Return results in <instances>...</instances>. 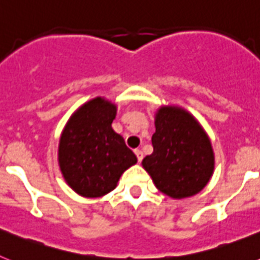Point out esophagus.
Wrapping results in <instances>:
<instances>
[{"label": "esophagus", "mask_w": 260, "mask_h": 260, "mask_svg": "<svg viewBox=\"0 0 260 260\" xmlns=\"http://www.w3.org/2000/svg\"><path fill=\"white\" fill-rule=\"evenodd\" d=\"M135 152V155H137V158H138V161L141 162L142 160H143V152H142L141 150H135L134 151Z\"/></svg>", "instance_id": "34e87169"}]
</instances>
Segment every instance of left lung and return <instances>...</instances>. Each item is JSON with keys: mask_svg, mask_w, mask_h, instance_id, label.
Wrapping results in <instances>:
<instances>
[{"mask_svg": "<svg viewBox=\"0 0 260 260\" xmlns=\"http://www.w3.org/2000/svg\"><path fill=\"white\" fill-rule=\"evenodd\" d=\"M153 152L142 165L161 192L173 199L198 194L210 182L215 153L210 137L190 112L162 105L155 113Z\"/></svg>", "mask_w": 260, "mask_h": 260, "instance_id": "left-lung-1", "label": "left lung"}]
</instances>
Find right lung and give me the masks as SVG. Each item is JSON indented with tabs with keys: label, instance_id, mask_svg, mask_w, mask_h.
Returning a JSON list of instances; mask_svg holds the SVG:
<instances>
[{
	"label": "right lung",
	"instance_id": "obj_1",
	"mask_svg": "<svg viewBox=\"0 0 260 260\" xmlns=\"http://www.w3.org/2000/svg\"><path fill=\"white\" fill-rule=\"evenodd\" d=\"M117 105L98 98L80 105L62 130L58 165L66 183L84 198H100L116 189L137 156L112 127Z\"/></svg>",
	"mask_w": 260,
	"mask_h": 260
}]
</instances>
